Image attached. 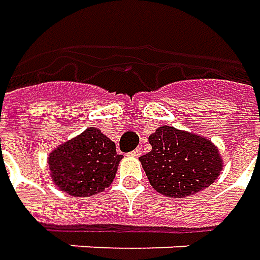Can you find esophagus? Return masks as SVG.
I'll return each instance as SVG.
<instances>
[{"label": "esophagus", "instance_id": "1", "mask_svg": "<svg viewBox=\"0 0 260 260\" xmlns=\"http://www.w3.org/2000/svg\"><path fill=\"white\" fill-rule=\"evenodd\" d=\"M130 154H132V156H134V157H139V156H142V154H143V147H137V149L132 151Z\"/></svg>", "mask_w": 260, "mask_h": 260}]
</instances>
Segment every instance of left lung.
<instances>
[{
	"instance_id": "obj_1",
	"label": "left lung",
	"mask_w": 260,
	"mask_h": 260,
	"mask_svg": "<svg viewBox=\"0 0 260 260\" xmlns=\"http://www.w3.org/2000/svg\"><path fill=\"white\" fill-rule=\"evenodd\" d=\"M149 143L151 150L139 160L153 189L165 196L184 198L199 193L223 170L219 149L199 134L161 126L149 136Z\"/></svg>"
}]
</instances>
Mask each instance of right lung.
I'll use <instances>...</instances> for the list:
<instances>
[{"mask_svg": "<svg viewBox=\"0 0 260 260\" xmlns=\"http://www.w3.org/2000/svg\"><path fill=\"white\" fill-rule=\"evenodd\" d=\"M121 154L116 144L97 127L55 147L47 158L54 184L74 198H90L114 180Z\"/></svg>", "mask_w": 260, "mask_h": 260, "instance_id": "obj_1", "label": "right lung"}]
</instances>
